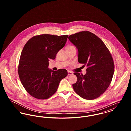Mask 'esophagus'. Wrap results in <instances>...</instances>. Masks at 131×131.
<instances>
[{"instance_id":"1","label":"esophagus","mask_w":131,"mask_h":131,"mask_svg":"<svg viewBox=\"0 0 131 131\" xmlns=\"http://www.w3.org/2000/svg\"><path fill=\"white\" fill-rule=\"evenodd\" d=\"M73 74V72L68 71V75H72Z\"/></svg>"}]
</instances>
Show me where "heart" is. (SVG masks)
I'll use <instances>...</instances> for the list:
<instances>
[{"label":"heart","mask_w":131,"mask_h":131,"mask_svg":"<svg viewBox=\"0 0 131 131\" xmlns=\"http://www.w3.org/2000/svg\"><path fill=\"white\" fill-rule=\"evenodd\" d=\"M71 47H74V46H69L67 47V48H71Z\"/></svg>","instance_id":"heart-1"}]
</instances>
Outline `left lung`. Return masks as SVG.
<instances>
[{"instance_id":"1","label":"left lung","mask_w":131,"mask_h":131,"mask_svg":"<svg viewBox=\"0 0 131 131\" xmlns=\"http://www.w3.org/2000/svg\"><path fill=\"white\" fill-rule=\"evenodd\" d=\"M78 49V61L86 65L84 75L74 73L77 81L73 84L75 92L81 98L93 100L100 97L110 86L114 71L112 54L105 44L95 34L81 31L69 36Z\"/></svg>"}]
</instances>
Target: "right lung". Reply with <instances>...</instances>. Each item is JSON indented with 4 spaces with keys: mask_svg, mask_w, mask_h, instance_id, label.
<instances>
[{
    "mask_svg": "<svg viewBox=\"0 0 131 131\" xmlns=\"http://www.w3.org/2000/svg\"><path fill=\"white\" fill-rule=\"evenodd\" d=\"M68 37L44 34L33 36L25 44L19 58L18 74L25 90L32 97L40 100L49 98L68 75L66 69L54 71L48 68L49 59L56 58Z\"/></svg>",
    "mask_w": 131,
    "mask_h": 131,
    "instance_id": "obj_1",
    "label": "right lung"
}]
</instances>
